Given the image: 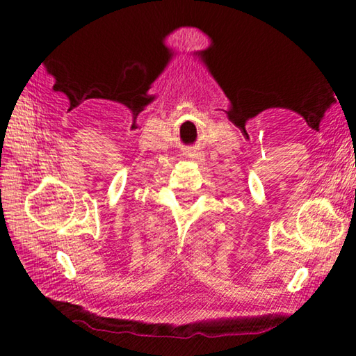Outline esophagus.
I'll list each match as a JSON object with an SVG mask.
<instances>
[{
	"label": "esophagus",
	"instance_id": "esophagus-1",
	"mask_svg": "<svg viewBox=\"0 0 356 356\" xmlns=\"http://www.w3.org/2000/svg\"><path fill=\"white\" fill-rule=\"evenodd\" d=\"M186 156H188V159H193V160H196V161H200V160H202V154L201 152H197V150H195V149H190L188 152H186Z\"/></svg>",
	"mask_w": 356,
	"mask_h": 356
}]
</instances>
